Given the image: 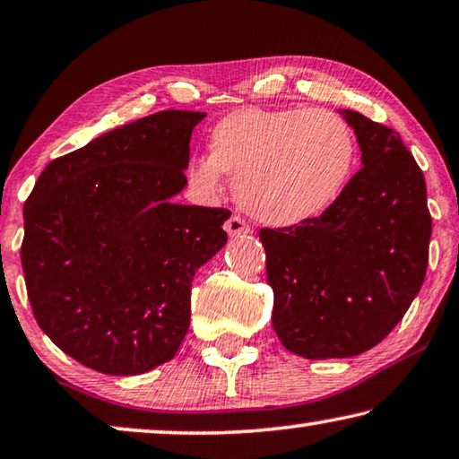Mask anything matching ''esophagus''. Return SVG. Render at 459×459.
Listing matches in <instances>:
<instances>
[{
  "mask_svg": "<svg viewBox=\"0 0 459 459\" xmlns=\"http://www.w3.org/2000/svg\"><path fill=\"white\" fill-rule=\"evenodd\" d=\"M224 230L229 232L230 237H241V235H249L251 227L247 224L241 216L232 214L227 222H224Z\"/></svg>",
  "mask_w": 459,
  "mask_h": 459,
  "instance_id": "34e87169",
  "label": "esophagus"
}]
</instances>
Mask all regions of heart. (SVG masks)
<instances>
[{"label": "heart", "instance_id": "b5f03b06", "mask_svg": "<svg viewBox=\"0 0 459 459\" xmlns=\"http://www.w3.org/2000/svg\"><path fill=\"white\" fill-rule=\"evenodd\" d=\"M210 149L190 161L192 184L212 195L229 173L241 206L273 227L323 216L358 161V141L343 116L307 108L232 112L212 128Z\"/></svg>", "mask_w": 459, "mask_h": 459}]
</instances>
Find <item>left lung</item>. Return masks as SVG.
Listing matches in <instances>:
<instances>
[{"mask_svg":"<svg viewBox=\"0 0 459 459\" xmlns=\"http://www.w3.org/2000/svg\"><path fill=\"white\" fill-rule=\"evenodd\" d=\"M361 169L323 216L261 229L272 325L307 359L353 358L403 321L423 286L431 214L420 167L394 130L353 110Z\"/></svg>","mask_w":459,"mask_h":459,"instance_id":"1","label":"left lung"}]
</instances>
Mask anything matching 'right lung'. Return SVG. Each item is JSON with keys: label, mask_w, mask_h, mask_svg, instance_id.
I'll return each mask as SVG.
<instances>
[{"label": "right lung", "mask_w": 459, "mask_h": 459, "mask_svg": "<svg viewBox=\"0 0 459 459\" xmlns=\"http://www.w3.org/2000/svg\"><path fill=\"white\" fill-rule=\"evenodd\" d=\"M204 112L165 110L50 161L24 204V267L36 323L101 374L176 358L192 280L227 245V208L176 204Z\"/></svg>", "instance_id": "obj_1"}]
</instances>
